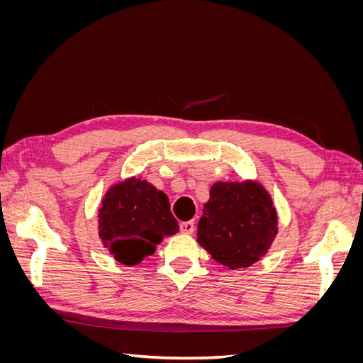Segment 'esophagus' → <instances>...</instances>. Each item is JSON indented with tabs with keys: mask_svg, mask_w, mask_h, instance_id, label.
<instances>
[{
	"mask_svg": "<svg viewBox=\"0 0 363 363\" xmlns=\"http://www.w3.org/2000/svg\"><path fill=\"white\" fill-rule=\"evenodd\" d=\"M194 221H184L180 224V232L184 235H191L194 232Z\"/></svg>",
	"mask_w": 363,
	"mask_h": 363,
	"instance_id": "34e87169",
	"label": "esophagus"
}]
</instances>
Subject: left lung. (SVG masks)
Wrapping results in <instances>:
<instances>
[{
    "mask_svg": "<svg viewBox=\"0 0 363 363\" xmlns=\"http://www.w3.org/2000/svg\"><path fill=\"white\" fill-rule=\"evenodd\" d=\"M277 235V212L257 182H218L211 188L196 240L223 265L247 268L267 255Z\"/></svg>",
    "mask_w": 363,
    "mask_h": 363,
    "instance_id": "left-lung-1",
    "label": "left lung"
}]
</instances>
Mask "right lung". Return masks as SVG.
Returning <instances> with one entry per match:
<instances>
[{
	"instance_id": "1",
	"label": "right lung",
	"mask_w": 363,
	"mask_h": 363,
	"mask_svg": "<svg viewBox=\"0 0 363 363\" xmlns=\"http://www.w3.org/2000/svg\"><path fill=\"white\" fill-rule=\"evenodd\" d=\"M100 238L124 265H136L156 251L164 236L179 232L167 194L139 177L113 184L98 211Z\"/></svg>"
}]
</instances>
